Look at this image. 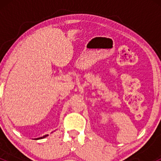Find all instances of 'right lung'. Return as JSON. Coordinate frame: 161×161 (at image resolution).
I'll use <instances>...</instances> for the list:
<instances>
[{"instance_id":"obj_1","label":"right lung","mask_w":161,"mask_h":161,"mask_svg":"<svg viewBox=\"0 0 161 161\" xmlns=\"http://www.w3.org/2000/svg\"><path fill=\"white\" fill-rule=\"evenodd\" d=\"M47 135H45V136H44L43 137H41V138H37V139H41V138H45V137H47Z\"/></svg>"}]
</instances>
